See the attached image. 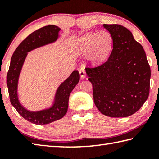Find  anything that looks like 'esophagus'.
Listing matches in <instances>:
<instances>
[{
    "mask_svg": "<svg viewBox=\"0 0 159 159\" xmlns=\"http://www.w3.org/2000/svg\"><path fill=\"white\" fill-rule=\"evenodd\" d=\"M79 74H80V78H82V79H84V78L86 76V72H85V71L83 69H80Z\"/></svg>",
    "mask_w": 159,
    "mask_h": 159,
    "instance_id": "esophagus-1",
    "label": "esophagus"
}]
</instances>
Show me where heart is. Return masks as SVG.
Masks as SVG:
<instances>
[{
  "label": "heart",
  "instance_id": "1",
  "mask_svg": "<svg viewBox=\"0 0 159 159\" xmlns=\"http://www.w3.org/2000/svg\"><path fill=\"white\" fill-rule=\"evenodd\" d=\"M112 44L113 39L109 32H88L75 40L72 43L71 50L72 54L76 56L87 54L90 60L98 64L107 57Z\"/></svg>",
  "mask_w": 159,
  "mask_h": 159
}]
</instances>
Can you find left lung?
Here are the masks:
<instances>
[{
  "mask_svg": "<svg viewBox=\"0 0 159 159\" xmlns=\"http://www.w3.org/2000/svg\"><path fill=\"white\" fill-rule=\"evenodd\" d=\"M103 26L112 36V51L101 65L86 67V74L99 111L109 117H127L138 111L149 97L150 66L143 47L127 28Z\"/></svg>",
  "mask_w": 159,
  "mask_h": 159,
  "instance_id": "obj_1",
  "label": "left lung"
}]
</instances>
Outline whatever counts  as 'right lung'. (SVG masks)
Instances as JSON below:
<instances>
[{
	"mask_svg": "<svg viewBox=\"0 0 159 159\" xmlns=\"http://www.w3.org/2000/svg\"><path fill=\"white\" fill-rule=\"evenodd\" d=\"M60 29L55 25H48L34 31L16 48L12 56L8 72L7 85L12 105L25 119L34 124L45 125L62 118L66 114L70 93L79 82L80 75L74 71L70 76L59 86L55 102L50 108L39 111H30L21 106L18 99L17 85L21 67L27 52L43 45L55 42L58 39Z\"/></svg>",
	"mask_w": 159,
	"mask_h": 159,
	"instance_id": "right-lung-1",
	"label": "right lung"
}]
</instances>
